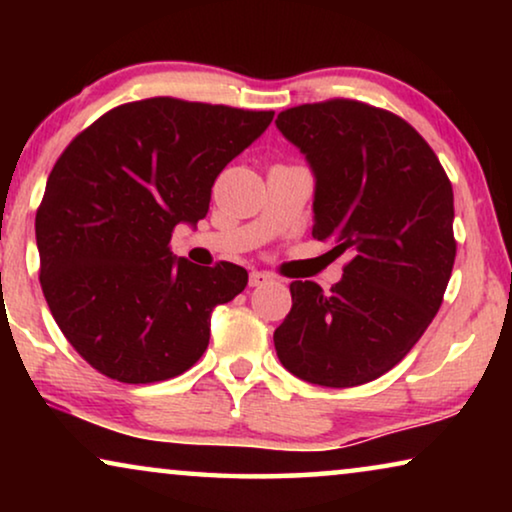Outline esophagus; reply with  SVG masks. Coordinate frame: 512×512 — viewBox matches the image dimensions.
I'll list each match as a JSON object with an SVG mask.
<instances>
[{"mask_svg":"<svg viewBox=\"0 0 512 512\" xmlns=\"http://www.w3.org/2000/svg\"><path fill=\"white\" fill-rule=\"evenodd\" d=\"M272 279H275V275H272V272H265V270H251V275H249V286H263V284L272 282Z\"/></svg>","mask_w":512,"mask_h":512,"instance_id":"esophagus-1","label":"esophagus"}]
</instances>
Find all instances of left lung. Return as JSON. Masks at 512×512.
I'll return each mask as SVG.
<instances>
[{"mask_svg": "<svg viewBox=\"0 0 512 512\" xmlns=\"http://www.w3.org/2000/svg\"><path fill=\"white\" fill-rule=\"evenodd\" d=\"M275 123L317 177L312 237L352 251L328 293L291 282L277 356L305 382L359 387L394 368L440 310L457 256L452 184L426 139L387 109L335 97Z\"/></svg>", "mask_w": 512, "mask_h": 512, "instance_id": "8db88e82", "label": "left lung"}]
</instances>
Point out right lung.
I'll use <instances>...</instances> for the list:
<instances>
[{"label": "right lung", "instance_id": "add662e5", "mask_svg": "<svg viewBox=\"0 0 512 512\" xmlns=\"http://www.w3.org/2000/svg\"><path fill=\"white\" fill-rule=\"evenodd\" d=\"M275 111L149 97L102 114L55 160L37 209L39 282L55 324L97 373L151 384L186 373L216 305L247 270L174 258L179 223L205 219L223 167Z\"/></svg>", "mask_w": 512, "mask_h": 512}]
</instances>
